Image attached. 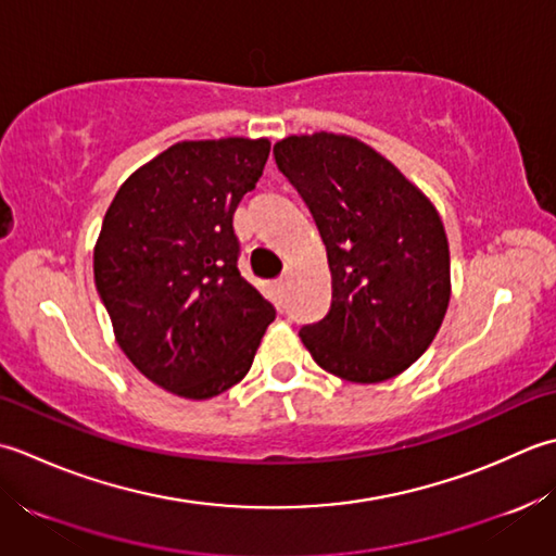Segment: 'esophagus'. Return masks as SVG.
I'll list each match as a JSON object with an SVG mask.
<instances>
[{
  "label": "esophagus",
  "mask_w": 556,
  "mask_h": 556,
  "mask_svg": "<svg viewBox=\"0 0 556 556\" xmlns=\"http://www.w3.org/2000/svg\"><path fill=\"white\" fill-rule=\"evenodd\" d=\"M276 290H278L280 294H286V290H288V276H280V278L276 280Z\"/></svg>",
  "instance_id": "34e87169"
}]
</instances>
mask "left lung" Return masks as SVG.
<instances>
[{
  "label": "left lung",
  "instance_id": "8db88e82",
  "mask_svg": "<svg viewBox=\"0 0 556 556\" xmlns=\"http://www.w3.org/2000/svg\"><path fill=\"white\" fill-rule=\"evenodd\" d=\"M274 155L314 215L333 276L331 309L302 326L304 348L345 381L395 377L434 341L448 307L451 258L437 208L350 136H288Z\"/></svg>",
  "mask_w": 556,
  "mask_h": 556
}]
</instances>
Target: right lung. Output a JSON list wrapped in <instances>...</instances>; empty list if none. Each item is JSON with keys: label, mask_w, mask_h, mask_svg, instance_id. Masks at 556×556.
Returning <instances> with one entry per match:
<instances>
[{"label": "right lung", "mask_w": 556, "mask_h": 556, "mask_svg": "<svg viewBox=\"0 0 556 556\" xmlns=\"http://www.w3.org/2000/svg\"><path fill=\"white\" fill-rule=\"evenodd\" d=\"M266 139L182 141L119 187L93 274L124 355L182 399L244 379L276 309L237 268L235 211L264 173Z\"/></svg>", "instance_id": "right-lung-1"}]
</instances>
